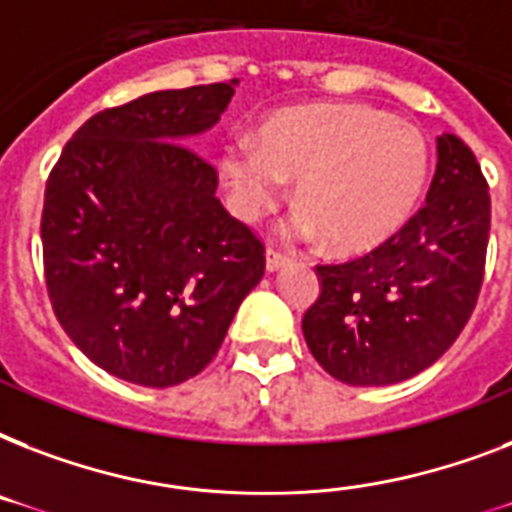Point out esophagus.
<instances>
[{
  "label": "esophagus",
  "mask_w": 512,
  "mask_h": 512,
  "mask_svg": "<svg viewBox=\"0 0 512 512\" xmlns=\"http://www.w3.org/2000/svg\"><path fill=\"white\" fill-rule=\"evenodd\" d=\"M289 263V257L287 255H281V252H276V249H268L265 252V268L268 271H279V268H284V265Z\"/></svg>",
  "instance_id": "34e87169"
}]
</instances>
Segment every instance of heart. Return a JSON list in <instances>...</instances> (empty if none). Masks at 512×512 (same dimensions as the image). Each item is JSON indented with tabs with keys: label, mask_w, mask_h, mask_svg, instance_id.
<instances>
[{
	"label": "heart",
	"mask_w": 512,
	"mask_h": 512,
	"mask_svg": "<svg viewBox=\"0 0 512 512\" xmlns=\"http://www.w3.org/2000/svg\"><path fill=\"white\" fill-rule=\"evenodd\" d=\"M428 164V143L414 124L361 103L287 108L260 124L257 140L233 135L220 148L236 215L257 220L271 212L287 175H297L300 204L284 236H327L340 252L388 239L420 199Z\"/></svg>",
	"instance_id": "b5f03b06"
}]
</instances>
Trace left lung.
I'll return each instance as SVG.
<instances>
[{
	"mask_svg": "<svg viewBox=\"0 0 512 512\" xmlns=\"http://www.w3.org/2000/svg\"><path fill=\"white\" fill-rule=\"evenodd\" d=\"M489 225L486 177L446 132L425 204L372 252L316 265L321 295L303 316L313 358L348 385H393L436 364L476 308Z\"/></svg>",
	"mask_w": 512,
	"mask_h": 512,
	"instance_id": "1",
	"label": "left lung"
}]
</instances>
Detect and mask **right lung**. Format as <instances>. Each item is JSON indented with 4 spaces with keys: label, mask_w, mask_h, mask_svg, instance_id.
<instances>
[{
    "label": "right lung",
    "mask_w": 512,
    "mask_h": 512,
    "mask_svg": "<svg viewBox=\"0 0 512 512\" xmlns=\"http://www.w3.org/2000/svg\"><path fill=\"white\" fill-rule=\"evenodd\" d=\"M233 82L148 92L74 132L44 188V281L60 327L119 380L170 388L215 358L265 247L225 212L217 170L185 146Z\"/></svg>",
    "instance_id": "1"
}]
</instances>
